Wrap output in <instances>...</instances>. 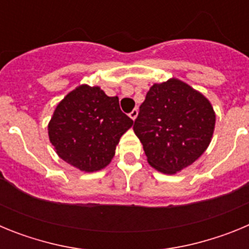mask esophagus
Returning <instances> with one entry per match:
<instances>
[{
  "label": "esophagus",
  "mask_w": 249,
  "mask_h": 249,
  "mask_svg": "<svg viewBox=\"0 0 249 249\" xmlns=\"http://www.w3.org/2000/svg\"><path fill=\"white\" fill-rule=\"evenodd\" d=\"M137 116H138V109L137 108H135V109H133V111L131 112V113H129V117H131L133 121H135L136 118H137Z\"/></svg>",
  "instance_id": "obj_1"
}]
</instances>
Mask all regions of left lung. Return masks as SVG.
<instances>
[{
  "label": "left lung",
  "mask_w": 249,
  "mask_h": 249,
  "mask_svg": "<svg viewBox=\"0 0 249 249\" xmlns=\"http://www.w3.org/2000/svg\"><path fill=\"white\" fill-rule=\"evenodd\" d=\"M214 123L210 101L187 83L171 78L155 83L147 92L133 131L143 144L148 163L173 175L201 157Z\"/></svg>",
  "instance_id": "8db88e82"
}]
</instances>
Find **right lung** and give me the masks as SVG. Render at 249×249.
<instances>
[{
	"instance_id": "obj_1",
	"label": "right lung",
	"mask_w": 249,
	"mask_h": 249,
	"mask_svg": "<svg viewBox=\"0 0 249 249\" xmlns=\"http://www.w3.org/2000/svg\"><path fill=\"white\" fill-rule=\"evenodd\" d=\"M133 121L120 108L118 97L100 87L82 85L66 96L48 123V136L57 155L85 172L105 168L120 138Z\"/></svg>"
}]
</instances>
